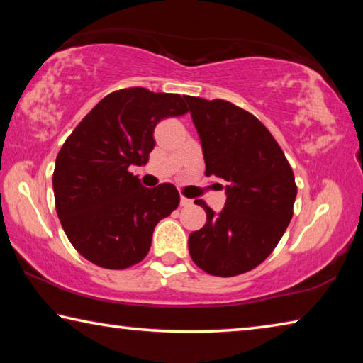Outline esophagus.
<instances>
[{
    "instance_id": "1",
    "label": "esophagus",
    "mask_w": 363,
    "mask_h": 363,
    "mask_svg": "<svg viewBox=\"0 0 363 363\" xmlns=\"http://www.w3.org/2000/svg\"><path fill=\"white\" fill-rule=\"evenodd\" d=\"M190 205H192V200L187 199V196L181 195V206H190Z\"/></svg>"
}]
</instances>
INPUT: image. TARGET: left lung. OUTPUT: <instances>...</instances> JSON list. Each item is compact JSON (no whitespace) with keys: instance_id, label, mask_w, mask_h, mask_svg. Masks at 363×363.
Listing matches in <instances>:
<instances>
[{"instance_id":"8db88e82","label":"left lung","mask_w":363,"mask_h":363,"mask_svg":"<svg viewBox=\"0 0 363 363\" xmlns=\"http://www.w3.org/2000/svg\"><path fill=\"white\" fill-rule=\"evenodd\" d=\"M199 131L206 176L225 182L219 214L203 200L206 224L189 235L192 261L206 274L253 270L277 247L293 218L296 182L277 140L253 113L223 99L186 96Z\"/></svg>"}]
</instances>
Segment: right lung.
<instances>
[{
	"label": "right lung",
	"mask_w": 363,
	"mask_h": 363,
	"mask_svg": "<svg viewBox=\"0 0 363 363\" xmlns=\"http://www.w3.org/2000/svg\"><path fill=\"white\" fill-rule=\"evenodd\" d=\"M186 96L126 88L97 104L59 150L52 174L56 211L79 255L104 269L144 259L160 219L179 205L173 184L147 189L130 167L155 147L153 130L189 112Z\"/></svg>",
	"instance_id": "add662e5"
}]
</instances>
